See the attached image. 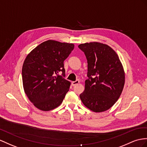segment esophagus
<instances>
[{"instance_id": "obj_1", "label": "esophagus", "mask_w": 147, "mask_h": 147, "mask_svg": "<svg viewBox=\"0 0 147 147\" xmlns=\"http://www.w3.org/2000/svg\"><path fill=\"white\" fill-rule=\"evenodd\" d=\"M78 83H80V81H79V80H76V81H73L72 82H71V85H72L73 86H74L75 85L78 84Z\"/></svg>"}]
</instances>
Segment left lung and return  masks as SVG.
<instances>
[{"label":"left lung","mask_w":147,"mask_h":147,"mask_svg":"<svg viewBox=\"0 0 147 147\" xmlns=\"http://www.w3.org/2000/svg\"><path fill=\"white\" fill-rule=\"evenodd\" d=\"M88 61V80L80 95L84 106L95 112L106 111L119 98L125 83V73L115 51L98 42L81 44Z\"/></svg>","instance_id":"obj_1"}]
</instances>
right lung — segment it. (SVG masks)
I'll use <instances>...</instances> for the list:
<instances>
[{
  "mask_svg": "<svg viewBox=\"0 0 147 147\" xmlns=\"http://www.w3.org/2000/svg\"><path fill=\"white\" fill-rule=\"evenodd\" d=\"M74 48L73 43L48 40L26 57L22 72L24 91L39 109H54L62 103L68 92L71 82L65 79L64 61ZM60 71L62 76L58 74Z\"/></svg>",
  "mask_w": 147,
  "mask_h": 147,
  "instance_id": "obj_1",
  "label": "right lung"
}]
</instances>
